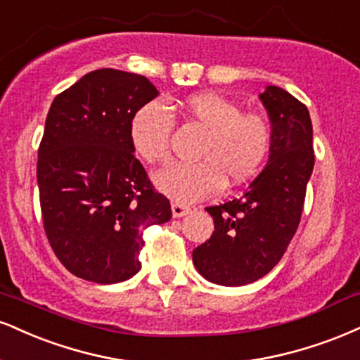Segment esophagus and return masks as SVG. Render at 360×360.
Returning a JSON list of instances; mask_svg holds the SVG:
<instances>
[{
    "label": "esophagus",
    "mask_w": 360,
    "mask_h": 360,
    "mask_svg": "<svg viewBox=\"0 0 360 360\" xmlns=\"http://www.w3.org/2000/svg\"><path fill=\"white\" fill-rule=\"evenodd\" d=\"M171 210H172V216H174V218H183V216H186L189 211H191V207L183 205V202H172Z\"/></svg>",
    "instance_id": "obj_1"
}]
</instances>
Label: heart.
Returning <instances> with one entry per match:
<instances>
[{"instance_id": "b5f03b06", "label": "heart", "mask_w": 360, "mask_h": 360, "mask_svg": "<svg viewBox=\"0 0 360 360\" xmlns=\"http://www.w3.org/2000/svg\"><path fill=\"white\" fill-rule=\"evenodd\" d=\"M186 125L201 129L193 162H176L154 177L155 184L177 201H198L218 193L223 181L241 184L265 164L274 141L270 120L258 112H241L235 101L214 92H201L172 107ZM174 119L161 102H147L132 115L129 136L136 154L149 164L171 155Z\"/></svg>"}]
</instances>
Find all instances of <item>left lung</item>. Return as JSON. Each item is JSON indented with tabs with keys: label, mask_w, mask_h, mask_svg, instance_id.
<instances>
[{
	"label": "left lung",
	"mask_w": 360,
	"mask_h": 360,
	"mask_svg": "<svg viewBox=\"0 0 360 360\" xmlns=\"http://www.w3.org/2000/svg\"><path fill=\"white\" fill-rule=\"evenodd\" d=\"M259 98L274 129L268 164L243 196L206 207L214 231L193 250L199 274L224 287L257 281L280 262L300 223L314 171L309 109L275 85Z\"/></svg>",
	"instance_id": "8db88e82"
}]
</instances>
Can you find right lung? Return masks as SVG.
Here are the masks:
<instances>
[{"instance_id": "add662e5", "label": "right lung", "mask_w": 360, "mask_h": 360, "mask_svg": "<svg viewBox=\"0 0 360 360\" xmlns=\"http://www.w3.org/2000/svg\"><path fill=\"white\" fill-rule=\"evenodd\" d=\"M159 95L146 77L94 70L51 102L38 147L43 228L70 274L119 283L141 270L144 229L171 219L134 155L129 125Z\"/></svg>"}]
</instances>
